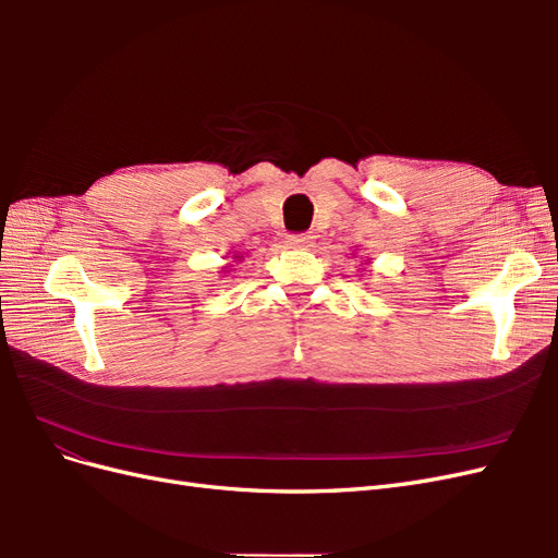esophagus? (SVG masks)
Listing matches in <instances>:
<instances>
[{
	"instance_id": "esophagus-1",
	"label": "esophagus",
	"mask_w": 558,
	"mask_h": 558,
	"mask_svg": "<svg viewBox=\"0 0 558 558\" xmlns=\"http://www.w3.org/2000/svg\"><path fill=\"white\" fill-rule=\"evenodd\" d=\"M289 244L295 248H307L314 244V234L312 232H298V234H289Z\"/></svg>"
}]
</instances>
